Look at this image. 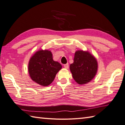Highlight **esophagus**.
Masks as SVG:
<instances>
[{
	"label": "esophagus",
	"instance_id": "34e87169",
	"mask_svg": "<svg viewBox=\"0 0 125 125\" xmlns=\"http://www.w3.org/2000/svg\"><path fill=\"white\" fill-rule=\"evenodd\" d=\"M63 67H65V68H66V69L68 68V67H69V64H68V63H66V64H65L64 65H63Z\"/></svg>",
	"mask_w": 125,
	"mask_h": 125
}]
</instances>
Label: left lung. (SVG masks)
Wrapping results in <instances>:
<instances>
[{
	"label": "left lung",
	"mask_w": 125,
	"mask_h": 125,
	"mask_svg": "<svg viewBox=\"0 0 125 125\" xmlns=\"http://www.w3.org/2000/svg\"><path fill=\"white\" fill-rule=\"evenodd\" d=\"M97 69V61L89 52L82 50L75 52L74 62L70 65V70L77 83L84 84L91 81L95 76Z\"/></svg>",
	"instance_id": "8db88e82"
}]
</instances>
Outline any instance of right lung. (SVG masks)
<instances>
[{
	"mask_svg": "<svg viewBox=\"0 0 125 125\" xmlns=\"http://www.w3.org/2000/svg\"><path fill=\"white\" fill-rule=\"evenodd\" d=\"M60 63L54 62L48 50H40L30 60L29 73L32 80L42 86H48L62 68Z\"/></svg>",
	"mask_w": 125,
	"mask_h": 125,
	"instance_id": "obj_1",
	"label": "right lung"
}]
</instances>
